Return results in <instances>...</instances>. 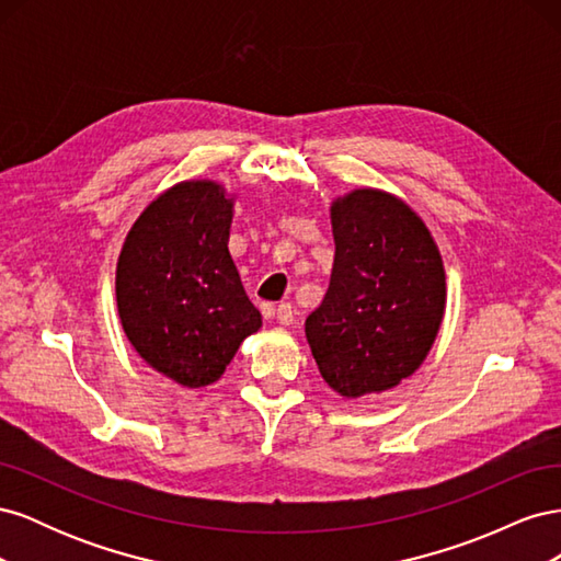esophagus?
Instances as JSON below:
<instances>
[{
    "label": "esophagus",
    "instance_id": "34e87169",
    "mask_svg": "<svg viewBox=\"0 0 561 561\" xmlns=\"http://www.w3.org/2000/svg\"><path fill=\"white\" fill-rule=\"evenodd\" d=\"M276 320H278V325H293L295 311H293L290 304H278V307H276Z\"/></svg>",
    "mask_w": 561,
    "mask_h": 561
}]
</instances>
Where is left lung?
Here are the masks:
<instances>
[{"label": "left lung", "mask_w": 561, "mask_h": 561, "mask_svg": "<svg viewBox=\"0 0 561 561\" xmlns=\"http://www.w3.org/2000/svg\"><path fill=\"white\" fill-rule=\"evenodd\" d=\"M334 266L307 318L320 377L342 398L383 393L426 360L447 309L443 254L400 196L360 186L330 206Z\"/></svg>", "instance_id": "1"}]
</instances>
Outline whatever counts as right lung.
<instances>
[{"label": "right lung", "mask_w": 561, "mask_h": 561, "mask_svg": "<svg viewBox=\"0 0 561 561\" xmlns=\"http://www.w3.org/2000/svg\"><path fill=\"white\" fill-rule=\"evenodd\" d=\"M236 194L182 180L135 219L116 262V309L130 346L165 379L203 388L262 328L229 254Z\"/></svg>", "instance_id": "obj_1"}]
</instances>
